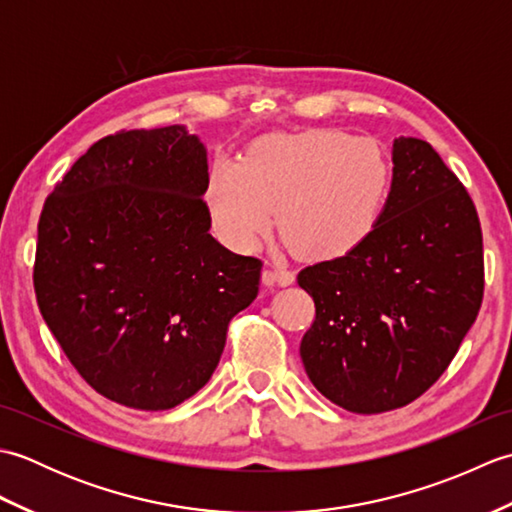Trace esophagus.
<instances>
[{
  "label": "esophagus",
  "mask_w": 512,
  "mask_h": 512,
  "mask_svg": "<svg viewBox=\"0 0 512 512\" xmlns=\"http://www.w3.org/2000/svg\"><path fill=\"white\" fill-rule=\"evenodd\" d=\"M264 281L266 284H277V286H290L295 284V273L288 270L286 266H270L264 270Z\"/></svg>",
  "instance_id": "34e87169"
}]
</instances>
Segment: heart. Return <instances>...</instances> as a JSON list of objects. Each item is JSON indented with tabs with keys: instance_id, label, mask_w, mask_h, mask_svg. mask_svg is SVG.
<instances>
[{
	"instance_id": "b5f03b06",
	"label": "heart",
	"mask_w": 512,
	"mask_h": 512,
	"mask_svg": "<svg viewBox=\"0 0 512 512\" xmlns=\"http://www.w3.org/2000/svg\"><path fill=\"white\" fill-rule=\"evenodd\" d=\"M391 169L374 140L308 129L257 140L244 160L220 158L206 204L215 233L253 250L277 226L297 255L325 262L361 246L383 211Z\"/></svg>"
}]
</instances>
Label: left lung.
Returning a JSON list of instances; mask_svg holds the SVG:
<instances>
[{
	"instance_id": "8db88e82",
	"label": "left lung",
	"mask_w": 512,
	"mask_h": 512,
	"mask_svg": "<svg viewBox=\"0 0 512 512\" xmlns=\"http://www.w3.org/2000/svg\"><path fill=\"white\" fill-rule=\"evenodd\" d=\"M374 231L297 281L317 317L301 361L321 394L347 411L383 413L422 396L475 323L484 295L475 204L438 151L400 136Z\"/></svg>"
}]
</instances>
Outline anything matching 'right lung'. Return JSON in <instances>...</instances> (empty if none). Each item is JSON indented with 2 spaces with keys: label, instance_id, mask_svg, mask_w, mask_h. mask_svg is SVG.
Segmentation results:
<instances>
[{
  "label": "right lung",
  "instance_id": "obj_1",
  "mask_svg": "<svg viewBox=\"0 0 512 512\" xmlns=\"http://www.w3.org/2000/svg\"><path fill=\"white\" fill-rule=\"evenodd\" d=\"M209 162L184 125L94 143L39 217L35 292L85 383L165 411L209 383L226 328L259 292L262 262L209 233Z\"/></svg>",
  "mask_w": 512,
  "mask_h": 512
}]
</instances>
